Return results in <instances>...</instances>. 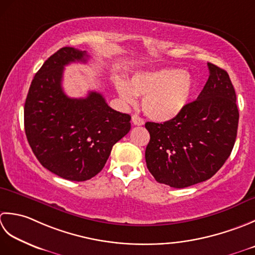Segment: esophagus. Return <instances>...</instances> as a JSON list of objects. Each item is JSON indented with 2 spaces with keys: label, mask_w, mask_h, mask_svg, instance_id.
Returning <instances> with one entry per match:
<instances>
[{
  "label": "esophagus",
  "mask_w": 255,
  "mask_h": 255,
  "mask_svg": "<svg viewBox=\"0 0 255 255\" xmlns=\"http://www.w3.org/2000/svg\"><path fill=\"white\" fill-rule=\"evenodd\" d=\"M132 122H133L134 126H143V124H144L143 119L139 118L138 116H136V114L132 116Z\"/></svg>",
  "instance_id": "34e87169"
}]
</instances>
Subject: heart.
I'll return each instance as SVG.
<instances>
[{"mask_svg":"<svg viewBox=\"0 0 255 255\" xmlns=\"http://www.w3.org/2000/svg\"><path fill=\"white\" fill-rule=\"evenodd\" d=\"M114 87L128 106L135 105L136 97H144V113L154 121L165 122L177 117L187 107L196 84L189 71L165 68L137 72L129 82L117 78Z\"/></svg>","mask_w":255,"mask_h":255,"instance_id":"heart-1","label":"heart"}]
</instances>
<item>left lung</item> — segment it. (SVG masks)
Segmentation results:
<instances>
[{
	"instance_id": "left-lung-1",
	"label": "left lung",
	"mask_w": 255,
	"mask_h": 255,
	"mask_svg": "<svg viewBox=\"0 0 255 255\" xmlns=\"http://www.w3.org/2000/svg\"><path fill=\"white\" fill-rule=\"evenodd\" d=\"M204 89L177 117L146 122L149 142L145 160L158 183L185 188L211 178L235 146L239 110L235 88L226 70L208 62Z\"/></svg>"
}]
</instances>
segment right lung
<instances>
[{
  "instance_id": "right-lung-1",
  "label": "right lung",
  "mask_w": 255,
  "mask_h": 255,
  "mask_svg": "<svg viewBox=\"0 0 255 255\" xmlns=\"http://www.w3.org/2000/svg\"><path fill=\"white\" fill-rule=\"evenodd\" d=\"M86 51L62 47L36 72L24 107V127L29 146L51 173L72 181L100 173L113 145L131 128V117L108 106L101 93L86 98L65 95L64 67L86 62Z\"/></svg>"
}]
</instances>
